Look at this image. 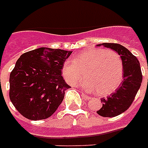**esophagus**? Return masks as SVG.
I'll return each mask as SVG.
<instances>
[{"instance_id": "esophagus-1", "label": "esophagus", "mask_w": 148, "mask_h": 148, "mask_svg": "<svg viewBox=\"0 0 148 148\" xmlns=\"http://www.w3.org/2000/svg\"><path fill=\"white\" fill-rule=\"evenodd\" d=\"M81 95H82V97H83L85 99V100H89V99H90V97H89V96H88V95H86L85 94H84V93H82V94H81Z\"/></svg>"}]
</instances>
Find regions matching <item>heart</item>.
<instances>
[{
    "label": "heart",
    "instance_id": "heart-1",
    "mask_svg": "<svg viewBox=\"0 0 148 148\" xmlns=\"http://www.w3.org/2000/svg\"><path fill=\"white\" fill-rule=\"evenodd\" d=\"M72 60H64L61 67L63 78L71 85L77 82L84 71L86 78L77 85L88 92L97 91L99 96H107L114 92L121 84L123 64L120 56L112 50H84Z\"/></svg>",
    "mask_w": 148,
    "mask_h": 148
}]
</instances>
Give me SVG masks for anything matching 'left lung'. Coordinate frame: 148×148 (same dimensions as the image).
Returning <instances> with one entry per match:
<instances>
[{
	"instance_id": "8db88e82",
	"label": "left lung",
	"mask_w": 148,
	"mask_h": 148,
	"mask_svg": "<svg viewBox=\"0 0 148 148\" xmlns=\"http://www.w3.org/2000/svg\"><path fill=\"white\" fill-rule=\"evenodd\" d=\"M97 46L116 51L121 56L123 64L124 79L121 84L107 98H101L102 107L97 111L102 117H113L124 113L131 106L141 85L142 73L139 60L124 46L113 43H103Z\"/></svg>"
}]
</instances>
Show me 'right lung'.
Masks as SVG:
<instances>
[{
	"label": "right lung",
	"mask_w": 148,
	"mask_h": 148,
	"mask_svg": "<svg viewBox=\"0 0 148 148\" xmlns=\"http://www.w3.org/2000/svg\"><path fill=\"white\" fill-rule=\"evenodd\" d=\"M71 51L40 47L23 53L10 74V99L27 119L48 118L55 112L70 88L61 67Z\"/></svg>",
	"instance_id": "add662e5"
}]
</instances>
